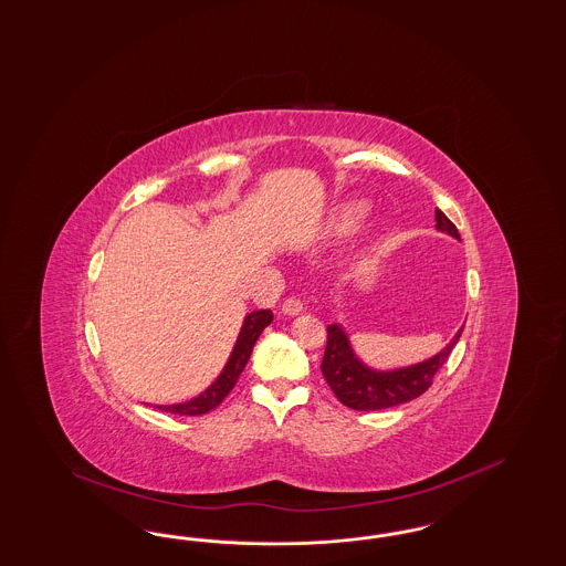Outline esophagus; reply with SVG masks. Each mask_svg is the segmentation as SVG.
Segmentation results:
<instances>
[{
	"mask_svg": "<svg viewBox=\"0 0 566 566\" xmlns=\"http://www.w3.org/2000/svg\"><path fill=\"white\" fill-rule=\"evenodd\" d=\"M282 312L289 313V315H298L303 312V301L298 296H289L282 305Z\"/></svg>",
	"mask_w": 566,
	"mask_h": 566,
	"instance_id": "34e87169",
	"label": "esophagus"
}]
</instances>
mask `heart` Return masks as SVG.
Returning a JSON list of instances; mask_svg holds the SVG:
<instances>
[{"instance_id": "obj_1", "label": "heart", "mask_w": 566, "mask_h": 566, "mask_svg": "<svg viewBox=\"0 0 566 566\" xmlns=\"http://www.w3.org/2000/svg\"><path fill=\"white\" fill-rule=\"evenodd\" d=\"M366 214H368V207L364 202H349L338 209V213L334 217V228L338 232H352L364 221Z\"/></svg>"}]
</instances>
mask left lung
<instances>
[{
    "mask_svg": "<svg viewBox=\"0 0 566 566\" xmlns=\"http://www.w3.org/2000/svg\"><path fill=\"white\" fill-rule=\"evenodd\" d=\"M434 219L441 232L460 238L458 228L449 221L448 214L441 209H434ZM462 331L464 328L458 331L443 352L437 353L434 357H430L422 364H416L403 370L374 371L366 368L353 355L345 332L340 331L336 324H331L326 352L322 359V374L332 392L338 397V401L352 410L370 411L392 408L416 399L424 390H429L434 374L448 361L449 353L460 340Z\"/></svg>",
    "mask_w": 566,
    "mask_h": 566,
    "instance_id": "1",
    "label": "left lung"
}]
</instances>
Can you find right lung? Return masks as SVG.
Listing matches in <instances>:
<instances>
[{
    "label": "right lung",
    "mask_w": 566,
    "mask_h": 566,
    "mask_svg": "<svg viewBox=\"0 0 566 566\" xmlns=\"http://www.w3.org/2000/svg\"><path fill=\"white\" fill-rule=\"evenodd\" d=\"M273 313L270 310H261V312H253L247 315L244 326L240 331V336L235 340L234 352L230 355L228 366L221 371V376L214 380L209 389L205 390L202 395H198L192 401L188 403H177V406H158V410L169 411V413H177V416H200L207 411H213L228 395L230 390L234 389L238 382V376L244 370L251 353H253L254 343L259 338V334L263 328L270 326Z\"/></svg>",
    "instance_id": "right-lung-1"
}]
</instances>
